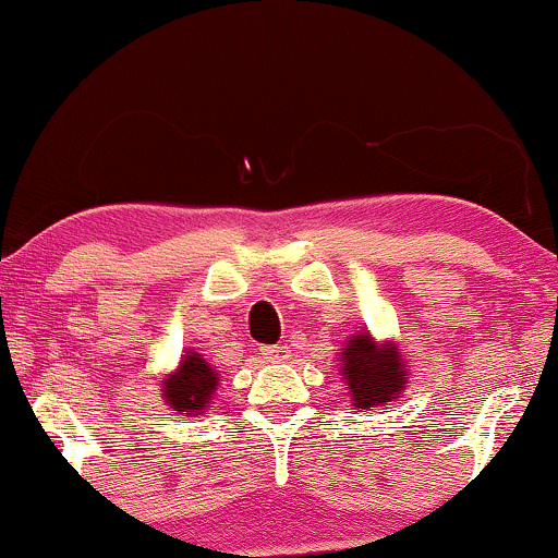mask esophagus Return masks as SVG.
I'll return each mask as SVG.
<instances>
[{"mask_svg": "<svg viewBox=\"0 0 558 558\" xmlns=\"http://www.w3.org/2000/svg\"><path fill=\"white\" fill-rule=\"evenodd\" d=\"M262 356L266 361H271V364H281V361L289 359V349L287 345H264Z\"/></svg>", "mask_w": 558, "mask_h": 558, "instance_id": "34e87169", "label": "esophagus"}]
</instances>
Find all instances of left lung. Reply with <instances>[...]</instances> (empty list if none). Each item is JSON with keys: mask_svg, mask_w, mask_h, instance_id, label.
<instances>
[{"mask_svg": "<svg viewBox=\"0 0 558 558\" xmlns=\"http://www.w3.org/2000/svg\"><path fill=\"white\" fill-rule=\"evenodd\" d=\"M341 379L359 412L385 408L402 397L410 385V368L397 341H376L368 330L353 332L341 349Z\"/></svg>", "mask_w": 558, "mask_h": 558, "instance_id": "1", "label": "left lung"}]
</instances>
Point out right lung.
Returning a JSON list of instances; mask_svg holds the SVG:
<instances>
[{
    "mask_svg": "<svg viewBox=\"0 0 558 558\" xmlns=\"http://www.w3.org/2000/svg\"><path fill=\"white\" fill-rule=\"evenodd\" d=\"M220 374L194 349H186L173 372L161 379V397L177 415L197 417L213 408Z\"/></svg>",
    "mask_w": 558,
    "mask_h": 558,
    "instance_id": "add662e5",
    "label": "right lung"
}]
</instances>
